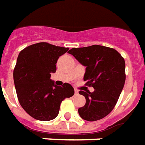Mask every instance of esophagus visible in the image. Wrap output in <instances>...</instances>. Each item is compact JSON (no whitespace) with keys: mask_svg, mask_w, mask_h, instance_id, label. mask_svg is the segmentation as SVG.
I'll return each mask as SVG.
<instances>
[{"mask_svg":"<svg viewBox=\"0 0 145 145\" xmlns=\"http://www.w3.org/2000/svg\"><path fill=\"white\" fill-rule=\"evenodd\" d=\"M74 93H75V95H78V90L74 89Z\"/></svg>","mask_w":145,"mask_h":145,"instance_id":"34e87169","label":"esophagus"}]
</instances>
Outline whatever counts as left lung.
<instances>
[{"label":"left lung","instance_id":"1","mask_svg":"<svg viewBox=\"0 0 145 145\" xmlns=\"http://www.w3.org/2000/svg\"><path fill=\"white\" fill-rule=\"evenodd\" d=\"M68 52L86 67L84 81L94 89L93 93L79 91L86 101L78 108V114L89 122L104 118L115 108L124 86V59L114 48L98 44L73 48Z\"/></svg>","mask_w":145,"mask_h":145}]
</instances>
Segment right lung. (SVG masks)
Here are the masks:
<instances>
[{
	"label": "right lung",
	"mask_w": 145,
	"mask_h": 145,
	"mask_svg": "<svg viewBox=\"0 0 145 145\" xmlns=\"http://www.w3.org/2000/svg\"><path fill=\"white\" fill-rule=\"evenodd\" d=\"M68 49L40 42L25 48L18 56L13 71L17 97L24 111L37 120L54 119L61 102L74 93L71 85L58 86L50 79L52 73L56 71L59 57Z\"/></svg>",
	"instance_id": "obj_1"
}]
</instances>
